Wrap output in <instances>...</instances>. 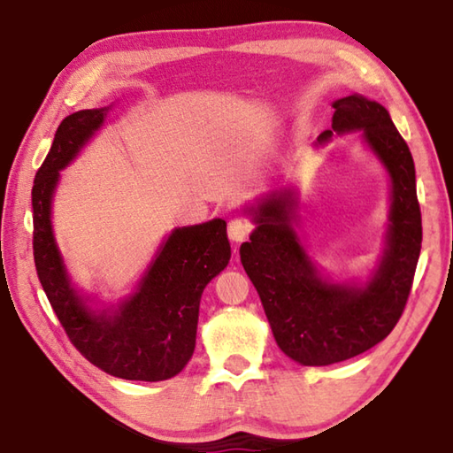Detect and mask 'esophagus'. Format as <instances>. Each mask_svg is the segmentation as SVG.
<instances>
[{
    "instance_id": "1",
    "label": "esophagus",
    "mask_w": 453,
    "mask_h": 453,
    "mask_svg": "<svg viewBox=\"0 0 453 453\" xmlns=\"http://www.w3.org/2000/svg\"><path fill=\"white\" fill-rule=\"evenodd\" d=\"M254 224L248 218H232L227 221V235L234 242H243L251 234Z\"/></svg>"
}]
</instances>
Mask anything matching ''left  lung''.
<instances>
[{
    "instance_id": "obj_1",
    "label": "left lung",
    "mask_w": 453,
    "mask_h": 453,
    "mask_svg": "<svg viewBox=\"0 0 453 453\" xmlns=\"http://www.w3.org/2000/svg\"><path fill=\"white\" fill-rule=\"evenodd\" d=\"M332 129L319 135L364 129L392 178L388 250L365 288L337 286L318 275L291 227L296 199L273 194L256 210V232L242 243L245 273L254 283L278 346L303 365H329L364 354L400 321L421 250V211L411 151L388 110L362 96L334 102Z\"/></svg>"
}]
</instances>
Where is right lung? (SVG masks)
<instances>
[{
	"label": "right lung",
	"mask_w": 453,
	"mask_h": 453,
	"mask_svg": "<svg viewBox=\"0 0 453 453\" xmlns=\"http://www.w3.org/2000/svg\"><path fill=\"white\" fill-rule=\"evenodd\" d=\"M105 113L107 107L75 111L58 127L32 188L34 262L61 327L88 362L116 378L162 381L180 373L194 354L203 288L227 265L232 250L224 219L180 227L118 311L96 313L83 303L53 240L51 196L59 170L104 124Z\"/></svg>",
	"instance_id": "obj_1"
}]
</instances>
